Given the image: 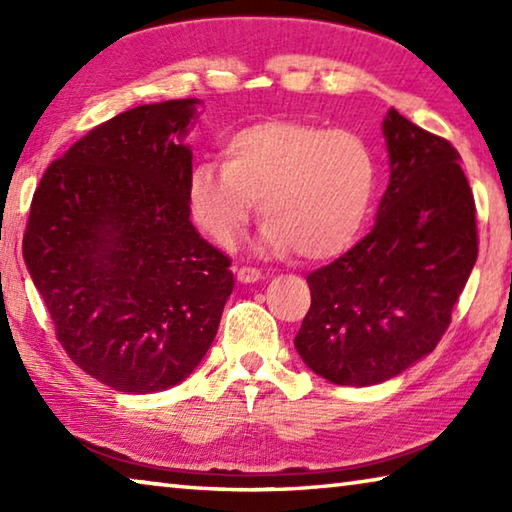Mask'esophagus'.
<instances>
[{
	"instance_id": "obj_1",
	"label": "esophagus",
	"mask_w": 512,
	"mask_h": 512,
	"mask_svg": "<svg viewBox=\"0 0 512 512\" xmlns=\"http://www.w3.org/2000/svg\"><path fill=\"white\" fill-rule=\"evenodd\" d=\"M237 280L241 284H250V282H259L262 280V273L257 271V268H250V266H241L237 268Z\"/></svg>"
}]
</instances>
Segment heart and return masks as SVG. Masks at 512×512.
<instances>
[{
	"label": "heart",
	"mask_w": 512,
	"mask_h": 512,
	"mask_svg": "<svg viewBox=\"0 0 512 512\" xmlns=\"http://www.w3.org/2000/svg\"><path fill=\"white\" fill-rule=\"evenodd\" d=\"M225 164L189 173L187 203L214 244L235 246L259 203L255 250L320 262L348 250L368 219L377 162L357 133L305 121H262L225 144Z\"/></svg>",
	"instance_id": "heart-1"
}]
</instances>
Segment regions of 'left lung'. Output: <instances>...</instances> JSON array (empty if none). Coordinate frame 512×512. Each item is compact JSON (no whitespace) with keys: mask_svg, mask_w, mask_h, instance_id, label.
Returning <instances> with one entry per match:
<instances>
[{"mask_svg":"<svg viewBox=\"0 0 512 512\" xmlns=\"http://www.w3.org/2000/svg\"><path fill=\"white\" fill-rule=\"evenodd\" d=\"M391 180L370 235L309 273L293 345L339 386H375L436 348L470 277L476 214L461 155L395 108L381 121Z\"/></svg>","mask_w":512,"mask_h":512,"instance_id":"8db88e82","label":"left lung"}]
</instances>
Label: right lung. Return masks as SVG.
Returning <instances> with one entry per match:
<instances>
[{"label": "right lung", "mask_w": 512, "mask_h": 512, "mask_svg": "<svg viewBox=\"0 0 512 512\" xmlns=\"http://www.w3.org/2000/svg\"><path fill=\"white\" fill-rule=\"evenodd\" d=\"M198 99L146 103L81 137L33 194L22 253L76 366L112 391L185 381L235 277L189 219Z\"/></svg>", "instance_id": "right-lung-1"}]
</instances>
